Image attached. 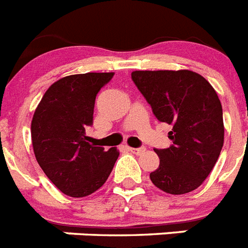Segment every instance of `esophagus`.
<instances>
[{
  "label": "esophagus",
  "mask_w": 248,
  "mask_h": 248,
  "mask_svg": "<svg viewBox=\"0 0 248 248\" xmlns=\"http://www.w3.org/2000/svg\"><path fill=\"white\" fill-rule=\"evenodd\" d=\"M128 150H129L132 154H136V155H140V154H142V152H144V148H134V147H128Z\"/></svg>",
  "instance_id": "1"
}]
</instances>
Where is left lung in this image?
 <instances>
[{"instance_id": "obj_1", "label": "left lung", "mask_w": 248, "mask_h": 248, "mask_svg": "<svg viewBox=\"0 0 248 248\" xmlns=\"http://www.w3.org/2000/svg\"><path fill=\"white\" fill-rule=\"evenodd\" d=\"M132 79L156 118L173 126L169 148L155 152L160 165L151 182L170 195H184L203 183L224 143L223 108L202 75L191 70H136Z\"/></svg>"}]
</instances>
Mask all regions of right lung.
Segmentation results:
<instances>
[{
    "label": "right lung",
    "mask_w": 248,
    "mask_h": 248,
    "mask_svg": "<svg viewBox=\"0 0 248 248\" xmlns=\"http://www.w3.org/2000/svg\"><path fill=\"white\" fill-rule=\"evenodd\" d=\"M114 73L68 75L43 94L31 119V144L39 166L62 193L86 197L104 186L119 157L87 142L98 91Z\"/></svg>",
    "instance_id": "obj_1"
}]
</instances>
